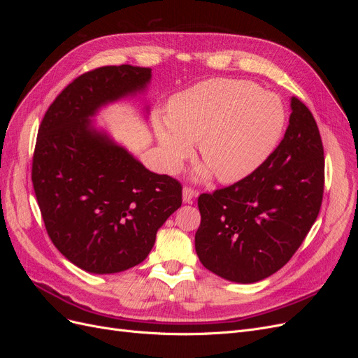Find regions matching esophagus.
<instances>
[{
    "label": "esophagus",
    "instance_id": "obj_1",
    "mask_svg": "<svg viewBox=\"0 0 358 358\" xmlns=\"http://www.w3.org/2000/svg\"><path fill=\"white\" fill-rule=\"evenodd\" d=\"M197 196V191L191 188V187H183V191H182V200L183 203H189L192 201V199Z\"/></svg>",
    "mask_w": 358,
    "mask_h": 358
}]
</instances>
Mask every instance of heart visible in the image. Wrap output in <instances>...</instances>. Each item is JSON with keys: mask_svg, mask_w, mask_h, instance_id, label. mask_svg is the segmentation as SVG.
I'll return each instance as SVG.
<instances>
[{"mask_svg": "<svg viewBox=\"0 0 358 358\" xmlns=\"http://www.w3.org/2000/svg\"><path fill=\"white\" fill-rule=\"evenodd\" d=\"M284 106L276 95L248 80L210 79L173 96L167 116L154 115L161 158L176 171L199 142L206 167L218 180L233 183L263 164L280 137Z\"/></svg>", "mask_w": 358, "mask_h": 358, "instance_id": "obj_1", "label": "heart"}]
</instances>
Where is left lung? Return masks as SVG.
I'll list each match as a JSON object with an SVG mask.
<instances>
[{"instance_id":"1","label":"left lung","mask_w":358,"mask_h":358,"mask_svg":"<svg viewBox=\"0 0 358 358\" xmlns=\"http://www.w3.org/2000/svg\"><path fill=\"white\" fill-rule=\"evenodd\" d=\"M284 138L242 180L200 194L196 251L227 280L252 284L284 267L320 213L324 148L310 110L291 99Z\"/></svg>"}]
</instances>
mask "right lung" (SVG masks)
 I'll return each instance as SVG.
<instances>
[{
	"instance_id": "right-lung-1",
	"label": "right lung",
	"mask_w": 358,
	"mask_h": 358,
	"mask_svg": "<svg viewBox=\"0 0 358 358\" xmlns=\"http://www.w3.org/2000/svg\"><path fill=\"white\" fill-rule=\"evenodd\" d=\"M150 76L128 64L85 73L49 106L38 128L31 179L46 231L90 273L142 263L182 204L180 182L149 171L91 125L100 107L143 91Z\"/></svg>"
}]
</instances>
